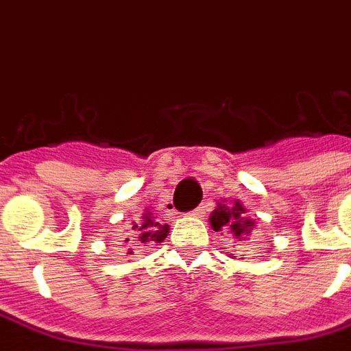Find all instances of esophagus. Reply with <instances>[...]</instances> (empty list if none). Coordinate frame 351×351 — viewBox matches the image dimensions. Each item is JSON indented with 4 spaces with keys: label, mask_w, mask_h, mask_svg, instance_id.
<instances>
[{
    "label": "esophagus",
    "mask_w": 351,
    "mask_h": 351,
    "mask_svg": "<svg viewBox=\"0 0 351 351\" xmlns=\"http://www.w3.org/2000/svg\"><path fill=\"white\" fill-rule=\"evenodd\" d=\"M204 208H206V206H200V208H197L195 211H191V213H189V217H195V219H197V217H202L204 211H206Z\"/></svg>",
    "instance_id": "esophagus-1"
}]
</instances>
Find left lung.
Returning <instances> with one entry per match:
<instances>
[{
    "label": "left lung",
    "instance_id": "left-lung-1",
    "mask_svg": "<svg viewBox=\"0 0 351 351\" xmlns=\"http://www.w3.org/2000/svg\"><path fill=\"white\" fill-rule=\"evenodd\" d=\"M209 224L213 231L228 230L234 240H247L255 228V220L247 217V209L239 198L228 202L222 198L209 215Z\"/></svg>",
    "mask_w": 351,
    "mask_h": 351
}]
</instances>
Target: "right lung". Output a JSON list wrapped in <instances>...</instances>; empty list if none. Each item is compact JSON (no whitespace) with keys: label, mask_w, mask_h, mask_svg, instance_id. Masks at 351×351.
<instances>
[{"label":"right lung","mask_w":351,"mask_h":351,"mask_svg":"<svg viewBox=\"0 0 351 351\" xmlns=\"http://www.w3.org/2000/svg\"><path fill=\"white\" fill-rule=\"evenodd\" d=\"M129 233H131L132 239H125V244H129L127 255H134L136 247H132V245H154L164 242L167 233H169V226L156 222V217H154L153 211L145 208L142 217L131 222ZM131 239L133 240L132 243L130 242Z\"/></svg>","instance_id":"obj_1"}]
</instances>
